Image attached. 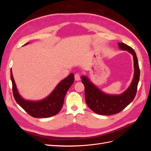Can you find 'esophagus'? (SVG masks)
Returning a JSON list of instances; mask_svg holds the SVG:
<instances>
[{"mask_svg": "<svg viewBox=\"0 0 151 151\" xmlns=\"http://www.w3.org/2000/svg\"><path fill=\"white\" fill-rule=\"evenodd\" d=\"M74 78L76 81H79L81 79V76L79 73H76L74 76Z\"/></svg>", "mask_w": 151, "mask_h": 151, "instance_id": "esophagus-1", "label": "esophagus"}]
</instances>
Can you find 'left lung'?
<instances>
[{"label": "left lung", "instance_id": "obj_1", "mask_svg": "<svg viewBox=\"0 0 151 151\" xmlns=\"http://www.w3.org/2000/svg\"><path fill=\"white\" fill-rule=\"evenodd\" d=\"M119 48L132 53L134 62V76L129 88L120 95L105 94L95 86L87 77L82 76L84 85L85 99L89 108L94 113L101 115H111L123 110L133 101L137 90L140 79V68L137 57L134 50L123 43H118Z\"/></svg>", "mask_w": 151, "mask_h": 151}]
</instances>
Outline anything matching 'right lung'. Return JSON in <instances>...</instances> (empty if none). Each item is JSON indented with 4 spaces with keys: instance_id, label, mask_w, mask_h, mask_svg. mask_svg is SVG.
<instances>
[{
    "instance_id": "right-lung-1",
    "label": "right lung",
    "mask_w": 151,
    "mask_h": 151,
    "mask_svg": "<svg viewBox=\"0 0 151 151\" xmlns=\"http://www.w3.org/2000/svg\"><path fill=\"white\" fill-rule=\"evenodd\" d=\"M28 43H27L24 45ZM11 79L12 84L13 96L17 104L31 116L48 118L57 115L60 111L67 91L74 83V76L71 73L57 86L48 97L38 101L25 100L21 96L17 91L11 70Z\"/></svg>"
}]
</instances>
